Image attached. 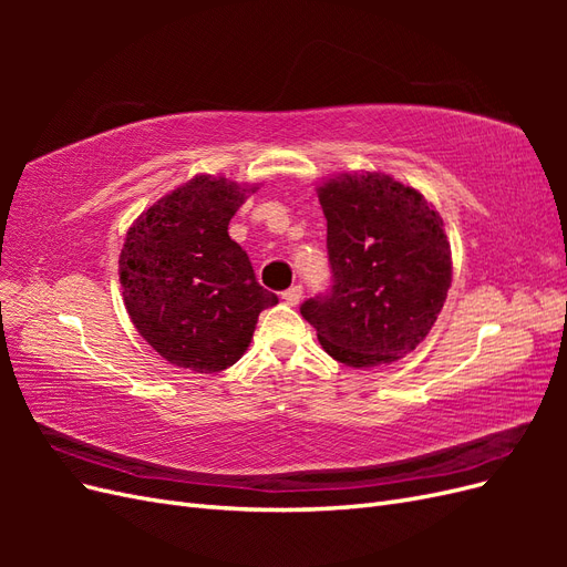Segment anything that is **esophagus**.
<instances>
[{"instance_id": "obj_1", "label": "esophagus", "mask_w": 567, "mask_h": 567, "mask_svg": "<svg viewBox=\"0 0 567 567\" xmlns=\"http://www.w3.org/2000/svg\"><path fill=\"white\" fill-rule=\"evenodd\" d=\"M281 298L286 300V305H298L302 300V286H290L288 290H284Z\"/></svg>"}]
</instances>
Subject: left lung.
I'll use <instances>...</instances> for the list:
<instances>
[{"mask_svg": "<svg viewBox=\"0 0 567 567\" xmlns=\"http://www.w3.org/2000/svg\"><path fill=\"white\" fill-rule=\"evenodd\" d=\"M331 288L300 305L336 362H398L433 329L452 286L442 217L416 188L383 173L319 186Z\"/></svg>", "mask_w": 567, "mask_h": 567, "instance_id": "obj_1", "label": "left lung"}]
</instances>
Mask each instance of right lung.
<instances>
[{
    "instance_id": "add662e5",
    "label": "right lung",
    "mask_w": 567,
    "mask_h": 567,
    "mask_svg": "<svg viewBox=\"0 0 567 567\" xmlns=\"http://www.w3.org/2000/svg\"><path fill=\"white\" fill-rule=\"evenodd\" d=\"M198 175L140 215L120 250L123 300L136 331L169 364L225 371L248 350L257 317L279 298L255 279L229 221L246 194Z\"/></svg>"
}]
</instances>
